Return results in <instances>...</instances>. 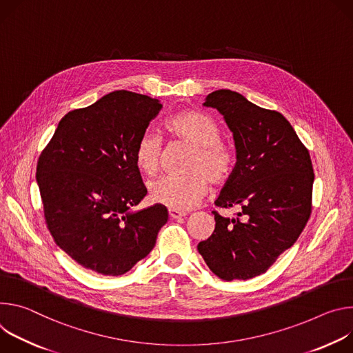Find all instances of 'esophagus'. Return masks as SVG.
Wrapping results in <instances>:
<instances>
[{"instance_id":"34e87169","label":"esophagus","mask_w":353,"mask_h":353,"mask_svg":"<svg viewBox=\"0 0 353 353\" xmlns=\"http://www.w3.org/2000/svg\"><path fill=\"white\" fill-rule=\"evenodd\" d=\"M168 213H170V217H171V219H181V217L186 216L185 212H179V210H174V209H170Z\"/></svg>"}]
</instances>
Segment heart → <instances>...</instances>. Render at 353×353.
<instances>
[{
  "mask_svg": "<svg viewBox=\"0 0 353 353\" xmlns=\"http://www.w3.org/2000/svg\"><path fill=\"white\" fill-rule=\"evenodd\" d=\"M167 132L193 147L186 175L164 176L150 186L151 199L174 210H189L196 205L212 183L224 182L232 172L236 157L228 144L220 140L217 122L205 112L185 110L165 122ZM161 139L144 133L136 143L134 161L140 171L155 175L160 170Z\"/></svg>",
  "mask_w": 353,
  "mask_h": 353,
  "instance_id": "heart-1",
  "label": "heart"
}]
</instances>
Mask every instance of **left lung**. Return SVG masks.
<instances>
[{"instance_id":"left-lung-1","label":"left lung","mask_w":353,"mask_h":353,"mask_svg":"<svg viewBox=\"0 0 353 353\" xmlns=\"http://www.w3.org/2000/svg\"><path fill=\"white\" fill-rule=\"evenodd\" d=\"M203 105L223 114L237 152L214 205L241 210L237 219L213 212L214 231L198 251L220 279L247 281L299 239L311 213L314 172L308 150L282 113L230 90L209 94Z\"/></svg>"}]
</instances>
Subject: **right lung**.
<instances>
[{
  "mask_svg": "<svg viewBox=\"0 0 353 353\" xmlns=\"http://www.w3.org/2000/svg\"><path fill=\"white\" fill-rule=\"evenodd\" d=\"M163 103L113 91L68 112L39 157L36 181L56 244L81 266L119 276L145 258L168 221L164 205L133 210L147 194L137 140Z\"/></svg>",
  "mask_w": 353,
  "mask_h": 353,
  "instance_id": "right-lung-1",
  "label": "right lung"
}]
</instances>
